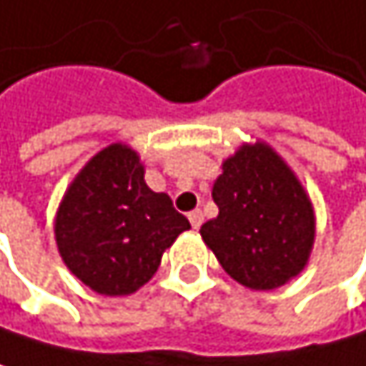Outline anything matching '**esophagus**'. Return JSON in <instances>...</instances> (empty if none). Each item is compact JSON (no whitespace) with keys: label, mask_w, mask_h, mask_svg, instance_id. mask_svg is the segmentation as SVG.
I'll return each mask as SVG.
<instances>
[{"label":"esophagus","mask_w":366,"mask_h":366,"mask_svg":"<svg viewBox=\"0 0 366 366\" xmlns=\"http://www.w3.org/2000/svg\"><path fill=\"white\" fill-rule=\"evenodd\" d=\"M189 221H191V225H193L195 229H199V227H202V223H204V214H202V210H193V212L189 214Z\"/></svg>","instance_id":"obj_1"}]
</instances>
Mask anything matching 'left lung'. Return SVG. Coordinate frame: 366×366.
Masks as SVG:
<instances>
[{"mask_svg": "<svg viewBox=\"0 0 366 366\" xmlns=\"http://www.w3.org/2000/svg\"><path fill=\"white\" fill-rule=\"evenodd\" d=\"M212 199L219 217L199 234L234 281L266 292L302 272L315 240L313 206L270 145L247 143L229 156Z\"/></svg>", "mask_w": 366, "mask_h": 366, "instance_id": "left-lung-1", "label": "left lung"}]
</instances>
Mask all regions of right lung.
<instances>
[{
    "label": "right lung",
    "instance_id": "add662e5",
    "mask_svg": "<svg viewBox=\"0 0 366 366\" xmlns=\"http://www.w3.org/2000/svg\"><path fill=\"white\" fill-rule=\"evenodd\" d=\"M139 154L124 143L100 149L72 179L57 217L55 240L68 270L104 296H128L160 266L164 249L191 229L169 195L143 179Z\"/></svg>",
    "mask_w": 366,
    "mask_h": 366
}]
</instances>
